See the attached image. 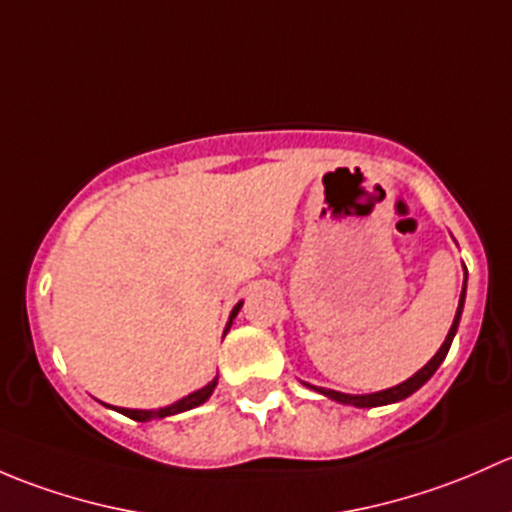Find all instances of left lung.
Wrapping results in <instances>:
<instances>
[{
	"mask_svg": "<svg viewBox=\"0 0 512 512\" xmlns=\"http://www.w3.org/2000/svg\"><path fill=\"white\" fill-rule=\"evenodd\" d=\"M463 300H466V283H463V293H461V300H458L456 318H453V325H451L449 335H446L444 345H441V350L436 352V355L431 357V360L426 362V365L421 367V370L416 372L414 377H409L407 382L397 384V387H392V389H384V392H377V394H342V392H335V389H323V387H313V389H315V392L325 394V397L335 399V402H340V404H352V407H382V404L402 402V399H407L409 394H414L416 389H419L421 384H424L426 379L431 377V374L439 370V365L444 362V357L449 355V347L453 342V335H456L458 320H461V313H463ZM308 387H310V384H308Z\"/></svg>",
	"mask_w": 512,
	"mask_h": 512,
	"instance_id": "left-lung-1",
	"label": "left lung"
}]
</instances>
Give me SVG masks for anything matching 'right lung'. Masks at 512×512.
<instances>
[{"label": "right lung", "instance_id": "right-lung-1", "mask_svg": "<svg viewBox=\"0 0 512 512\" xmlns=\"http://www.w3.org/2000/svg\"><path fill=\"white\" fill-rule=\"evenodd\" d=\"M239 308H241V303L236 305L234 310H231L229 325H231V320L236 318V313H239ZM229 325H226V330H229ZM214 387H217V379H212V382H209L207 387H202V389H199V392L189 394V397L179 399V402H175V404H172V407H165V409H150V412H147V409H118V412L125 414V416H130V419H135V421L162 419V416H172V414H179V412H187V409H194V407H199V404H204L209 397H212Z\"/></svg>", "mask_w": 512, "mask_h": 512}]
</instances>
